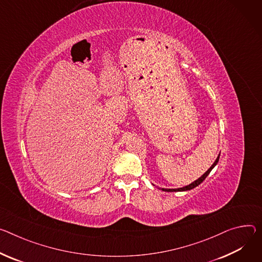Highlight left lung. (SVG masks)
Returning a JSON list of instances; mask_svg holds the SVG:
<instances>
[{"label":"left lung","instance_id":"left-lung-1","mask_svg":"<svg viewBox=\"0 0 262 262\" xmlns=\"http://www.w3.org/2000/svg\"><path fill=\"white\" fill-rule=\"evenodd\" d=\"M219 160H220V155H219V157H217V159L215 160V162H214L213 164H212V166L201 177V178H199L196 181H194L193 183H191L190 185H188V186H185V187H183V188H178V189H164V188H162V190L163 191H167V192H177V191H187V190H191V189H193L194 187H196V186H199L207 177H208V174L211 172V170L214 168V166H215L216 164H217V162H219Z\"/></svg>","mask_w":262,"mask_h":262}]
</instances>
